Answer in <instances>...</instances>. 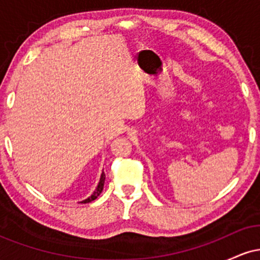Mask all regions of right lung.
Returning a JSON list of instances; mask_svg holds the SVG:
<instances>
[{"label":"right lung","mask_w":260,"mask_h":260,"mask_svg":"<svg viewBox=\"0 0 260 260\" xmlns=\"http://www.w3.org/2000/svg\"><path fill=\"white\" fill-rule=\"evenodd\" d=\"M104 183H105V174H104V172H103V175H101V178H100V182H99V184H98V188H96V189H95V192L92 193V194L89 197L88 199H85V201H83V202H80V203H90L92 201H95V199H96L98 197L100 196V193L103 192Z\"/></svg>","instance_id":"obj_1"}]
</instances>
